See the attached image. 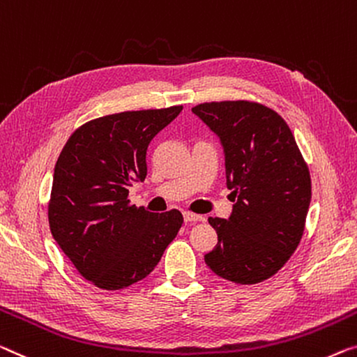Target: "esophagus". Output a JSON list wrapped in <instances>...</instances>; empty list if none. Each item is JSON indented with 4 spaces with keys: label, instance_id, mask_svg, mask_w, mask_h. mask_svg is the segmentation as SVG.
I'll return each instance as SVG.
<instances>
[{
    "label": "esophagus",
    "instance_id": "34e87169",
    "mask_svg": "<svg viewBox=\"0 0 357 357\" xmlns=\"http://www.w3.org/2000/svg\"><path fill=\"white\" fill-rule=\"evenodd\" d=\"M184 221L185 222H197V221H205V218L197 215V213H192V211H184Z\"/></svg>",
    "mask_w": 357,
    "mask_h": 357
}]
</instances>
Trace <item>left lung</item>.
Instances as JSON below:
<instances>
[{"instance_id":"1","label":"left lung","mask_w":357,"mask_h":357,"mask_svg":"<svg viewBox=\"0 0 357 357\" xmlns=\"http://www.w3.org/2000/svg\"><path fill=\"white\" fill-rule=\"evenodd\" d=\"M220 136L226 153L229 220L208 218L218 243L205 263L220 278L252 285L289 261L305 232L311 176L294 132L278 112L255 100L192 107Z\"/></svg>"}]
</instances>
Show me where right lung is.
Wrapping results in <instances>:
<instances>
[{
	"label": "right lung",
	"instance_id": "obj_1",
	"mask_svg": "<svg viewBox=\"0 0 357 357\" xmlns=\"http://www.w3.org/2000/svg\"><path fill=\"white\" fill-rule=\"evenodd\" d=\"M183 105L126 110L78 126L54 167L47 204L57 245L84 279L121 290L152 273L183 226L179 210L151 213L131 204L144 181L147 147Z\"/></svg>",
	"mask_w": 357,
	"mask_h": 357
}]
</instances>
